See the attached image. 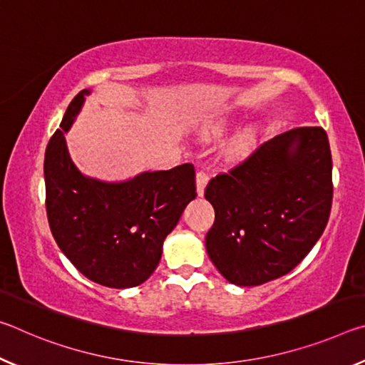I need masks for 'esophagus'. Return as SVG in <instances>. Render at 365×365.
I'll list each match as a JSON object with an SVG mask.
<instances>
[{"label": "esophagus", "instance_id": "1", "mask_svg": "<svg viewBox=\"0 0 365 365\" xmlns=\"http://www.w3.org/2000/svg\"><path fill=\"white\" fill-rule=\"evenodd\" d=\"M207 180H209L207 172H205V170H197L196 172V191H197V196L205 195V188H206V185H207Z\"/></svg>", "mask_w": 365, "mask_h": 365}]
</instances>
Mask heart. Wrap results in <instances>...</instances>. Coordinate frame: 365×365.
Segmentation results:
<instances>
[{
  "label": "heart",
  "instance_id": "1",
  "mask_svg": "<svg viewBox=\"0 0 365 365\" xmlns=\"http://www.w3.org/2000/svg\"><path fill=\"white\" fill-rule=\"evenodd\" d=\"M224 130H225V123L222 120H214L211 125L207 127L206 135L207 137H217V135H220ZM255 141H256L255 132L246 130L245 133L238 135V137L232 141L230 146H228V150H227V156L230 159L245 158L246 154L251 153L252 148H255Z\"/></svg>",
  "mask_w": 365,
  "mask_h": 365
}]
</instances>
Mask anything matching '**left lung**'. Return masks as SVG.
I'll return each mask as SVG.
<instances>
[{"label": "left lung", "instance_id": "1", "mask_svg": "<svg viewBox=\"0 0 365 365\" xmlns=\"http://www.w3.org/2000/svg\"><path fill=\"white\" fill-rule=\"evenodd\" d=\"M215 220L209 259L238 287L293 270L322 237L330 217L331 153L322 127H298L265 141L207 183Z\"/></svg>", "mask_w": 365, "mask_h": 365}]
</instances>
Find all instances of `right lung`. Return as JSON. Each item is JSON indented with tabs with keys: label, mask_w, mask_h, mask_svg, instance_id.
Here are the masks:
<instances>
[{
	"label": "right lung",
	"mask_w": 365,
	"mask_h": 365,
	"mask_svg": "<svg viewBox=\"0 0 365 365\" xmlns=\"http://www.w3.org/2000/svg\"><path fill=\"white\" fill-rule=\"evenodd\" d=\"M90 90L71 101L45 153L46 214L61 251L91 282L141 285L158 267L163 243L196 197L193 164L143 172L125 182L85 177L72 163L64 132Z\"/></svg>",
	"instance_id": "right-lung-1"
}]
</instances>
